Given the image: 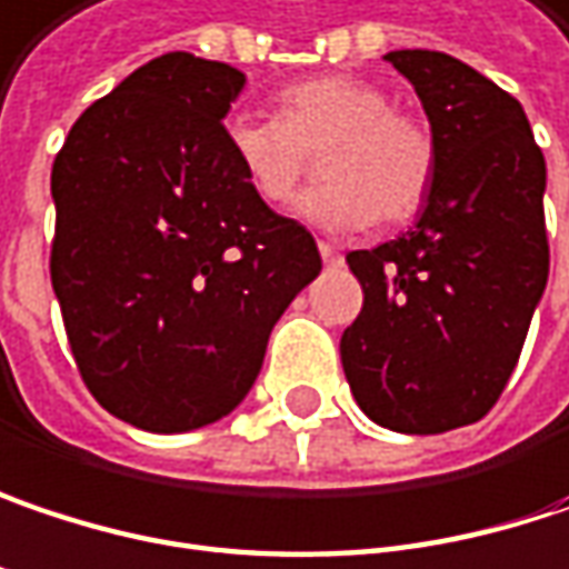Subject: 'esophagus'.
Listing matches in <instances>:
<instances>
[{"label":"esophagus","instance_id":"obj_1","mask_svg":"<svg viewBox=\"0 0 569 569\" xmlns=\"http://www.w3.org/2000/svg\"><path fill=\"white\" fill-rule=\"evenodd\" d=\"M319 253H322V260L329 263V267H338L345 257H341V250H338L332 240H319Z\"/></svg>","mask_w":569,"mask_h":569}]
</instances>
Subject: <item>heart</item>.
I'll list each match as a JSON object with an SVG mask.
<instances>
[{"mask_svg": "<svg viewBox=\"0 0 569 569\" xmlns=\"http://www.w3.org/2000/svg\"><path fill=\"white\" fill-rule=\"evenodd\" d=\"M224 146L247 188L267 204L289 201L309 169V152L322 149L326 181L299 198L296 214L336 231L368 228L378 214L410 218L437 166L430 130L393 110L381 87L351 74L286 87L277 117L237 113L224 123Z\"/></svg>", "mask_w": 569, "mask_h": 569, "instance_id": "b5f03b06", "label": "heart"}]
</instances>
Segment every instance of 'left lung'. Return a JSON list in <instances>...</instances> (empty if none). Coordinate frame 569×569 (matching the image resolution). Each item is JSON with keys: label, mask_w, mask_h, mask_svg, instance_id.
<instances>
[{"label": "left lung", "mask_w": 569, "mask_h": 569, "mask_svg": "<svg viewBox=\"0 0 569 569\" xmlns=\"http://www.w3.org/2000/svg\"><path fill=\"white\" fill-rule=\"evenodd\" d=\"M413 83L437 166L417 224L345 260L365 289L341 336L358 407L393 433L476 423L508 385L547 286V166L521 103L442 51L385 54Z\"/></svg>", "instance_id": "1"}]
</instances>
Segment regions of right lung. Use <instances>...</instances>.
Masks as SVG:
<instances>
[{
	"label": "right lung",
	"mask_w": 569,
	"mask_h": 569,
	"mask_svg": "<svg viewBox=\"0 0 569 569\" xmlns=\"http://www.w3.org/2000/svg\"><path fill=\"white\" fill-rule=\"evenodd\" d=\"M243 83L231 64L162 54L80 113L51 169V286L80 378L149 433L228 417L322 270L312 233L228 156L221 120Z\"/></svg>",
	"instance_id": "right-lung-1"
}]
</instances>
